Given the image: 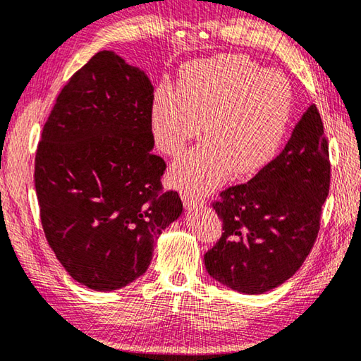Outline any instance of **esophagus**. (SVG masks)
Listing matches in <instances>:
<instances>
[{
    "mask_svg": "<svg viewBox=\"0 0 361 361\" xmlns=\"http://www.w3.org/2000/svg\"><path fill=\"white\" fill-rule=\"evenodd\" d=\"M181 199H183V203H185V207H188V208L202 207V204L204 203L203 197L189 194V192H181Z\"/></svg>",
    "mask_w": 361,
    "mask_h": 361,
    "instance_id": "esophagus-1",
    "label": "esophagus"
}]
</instances>
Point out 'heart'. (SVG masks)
Here are the masks:
<instances>
[{"label": "heart", "mask_w": 361, "mask_h": 361, "mask_svg": "<svg viewBox=\"0 0 361 361\" xmlns=\"http://www.w3.org/2000/svg\"><path fill=\"white\" fill-rule=\"evenodd\" d=\"M291 112L293 90L283 75L241 56H221L188 66L178 90L158 87L152 128L161 150L178 157L203 125L207 139L171 172L176 186L197 194L217 186L230 171L247 175L263 167L277 152Z\"/></svg>", "instance_id": "obj_1"}]
</instances>
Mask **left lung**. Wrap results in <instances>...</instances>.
I'll return each mask as SVG.
<instances>
[{"label": "left lung", "mask_w": 361, "mask_h": 361, "mask_svg": "<svg viewBox=\"0 0 361 361\" xmlns=\"http://www.w3.org/2000/svg\"><path fill=\"white\" fill-rule=\"evenodd\" d=\"M329 188V142L312 104L283 152L213 203L224 231L204 253L208 274L244 294L271 291L293 277L313 249Z\"/></svg>", "instance_id": "8db88e82"}]
</instances>
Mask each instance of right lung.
I'll return each instance as SVG.
<instances>
[{"instance_id": "add662e5", "label": "right lung", "mask_w": 361, "mask_h": 361, "mask_svg": "<svg viewBox=\"0 0 361 361\" xmlns=\"http://www.w3.org/2000/svg\"><path fill=\"white\" fill-rule=\"evenodd\" d=\"M153 86L137 67L100 51L62 87L35 152L45 238L78 283L95 291L140 277L166 227L183 213L162 189L152 153Z\"/></svg>"}]
</instances>
